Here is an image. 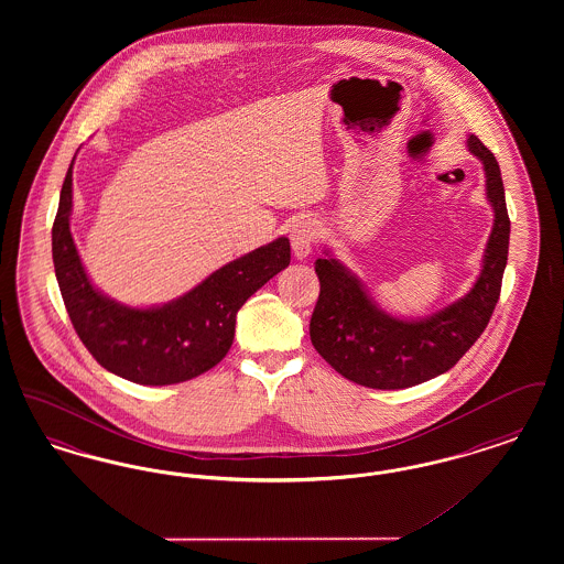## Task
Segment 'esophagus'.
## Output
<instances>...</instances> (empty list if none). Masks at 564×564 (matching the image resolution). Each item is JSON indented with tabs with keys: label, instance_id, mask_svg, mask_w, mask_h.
Masks as SVG:
<instances>
[{
	"label": "esophagus",
	"instance_id": "1",
	"mask_svg": "<svg viewBox=\"0 0 564 564\" xmlns=\"http://www.w3.org/2000/svg\"><path fill=\"white\" fill-rule=\"evenodd\" d=\"M317 221L311 217L297 219L292 230H290V241H292V251L297 260H304L313 251V242L317 239Z\"/></svg>",
	"mask_w": 564,
	"mask_h": 564
}]
</instances>
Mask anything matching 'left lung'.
Listing matches in <instances>:
<instances>
[{
	"mask_svg": "<svg viewBox=\"0 0 564 564\" xmlns=\"http://www.w3.org/2000/svg\"><path fill=\"white\" fill-rule=\"evenodd\" d=\"M467 148L482 162L486 198L495 214L482 270L467 294L430 317L400 319L382 311L329 249L315 262L322 292L311 317V343L338 375L357 384L405 389L444 375L490 322L508 264L510 217L499 162L476 134L467 137Z\"/></svg>",
	"mask_w": 564,
	"mask_h": 564,
	"instance_id": "1",
	"label": "left lung"
}]
</instances>
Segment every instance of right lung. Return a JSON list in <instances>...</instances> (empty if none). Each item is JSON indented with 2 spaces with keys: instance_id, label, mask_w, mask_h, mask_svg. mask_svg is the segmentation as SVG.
I'll return each mask as SVG.
<instances>
[{
  "instance_id": "1",
  "label": "right lung",
  "mask_w": 564,
  "mask_h": 564,
  "mask_svg": "<svg viewBox=\"0 0 564 564\" xmlns=\"http://www.w3.org/2000/svg\"><path fill=\"white\" fill-rule=\"evenodd\" d=\"M72 200L69 166L53 224L54 272L65 308L90 355L111 375L137 384H175L217 366L232 347L237 313L247 297L292 260L290 239L279 237L166 304L127 306L90 283L69 228Z\"/></svg>"
}]
</instances>
